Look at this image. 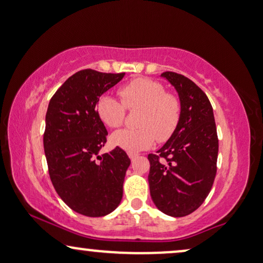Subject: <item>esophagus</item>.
Here are the masks:
<instances>
[{
	"instance_id": "34e87169",
	"label": "esophagus",
	"mask_w": 263,
	"mask_h": 263,
	"mask_svg": "<svg viewBox=\"0 0 263 263\" xmlns=\"http://www.w3.org/2000/svg\"><path fill=\"white\" fill-rule=\"evenodd\" d=\"M129 158H130L132 162H134L136 158H138V155H135V153H129Z\"/></svg>"
}]
</instances>
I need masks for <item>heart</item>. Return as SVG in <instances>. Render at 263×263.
<instances>
[{"label":"heart","mask_w":263,"mask_h":263,"mask_svg":"<svg viewBox=\"0 0 263 263\" xmlns=\"http://www.w3.org/2000/svg\"><path fill=\"white\" fill-rule=\"evenodd\" d=\"M121 100L108 94L97 101V114L106 127L123 123L125 107L141 108L136 129H121L111 135V144L129 153H138L155 145L156 140L166 141L176 130L181 117V105L175 95L165 93L158 81L140 77L119 89Z\"/></svg>","instance_id":"1"}]
</instances>
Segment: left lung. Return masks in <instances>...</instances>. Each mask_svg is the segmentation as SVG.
<instances>
[{"mask_svg":"<svg viewBox=\"0 0 263 263\" xmlns=\"http://www.w3.org/2000/svg\"><path fill=\"white\" fill-rule=\"evenodd\" d=\"M181 105L176 130L157 151L149 153V194L162 213L186 216L202 205L216 175L219 153L216 124L209 99L189 78L164 72Z\"/></svg>","mask_w":263,"mask_h":263,"instance_id":"obj_1","label":"left lung"}]
</instances>
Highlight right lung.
I'll return each instance as SVG.
<instances>
[{
  "label": "right lung",
  "instance_id": "right-lung-1",
  "mask_svg": "<svg viewBox=\"0 0 263 263\" xmlns=\"http://www.w3.org/2000/svg\"><path fill=\"white\" fill-rule=\"evenodd\" d=\"M124 74L78 71L55 91L47 110L43 147L50 180L63 202L84 216H105L123 197L130 159L119 147L99 153L107 130L97 101Z\"/></svg>",
  "mask_w": 263,
  "mask_h": 263
}]
</instances>
